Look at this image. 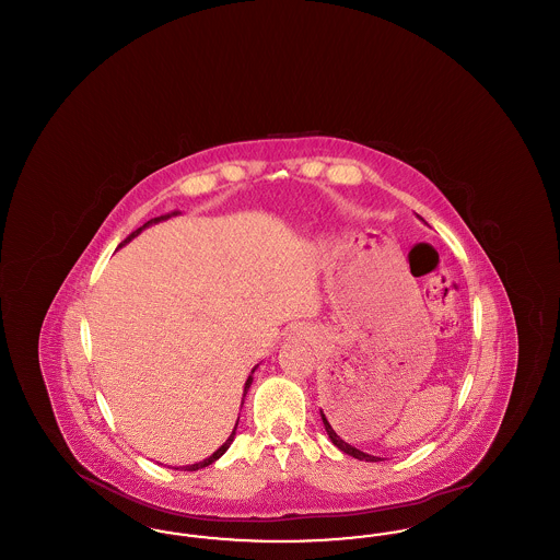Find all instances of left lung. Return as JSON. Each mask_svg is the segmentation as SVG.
Here are the masks:
<instances>
[{
	"instance_id": "left-lung-1",
	"label": "left lung",
	"mask_w": 560,
	"mask_h": 560,
	"mask_svg": "<svg viewBox=\"0 0 560 560\" xmlns=\"http://www.w3.org/2000/svg\"><path fill=\"white\" fill-rule=\"evenodd\" d=\"M320 411V420H323V427H325V432L329 434V439H331V443L340 450V452L347 453V455H352V457H357V459H365V462H382L377 455H370V453L361 452V450H357V447H352L350 443H347L342 436H340V428L336 424V420H334V416H325L323 413V409Z\"/></svg>"
}]
</instances>
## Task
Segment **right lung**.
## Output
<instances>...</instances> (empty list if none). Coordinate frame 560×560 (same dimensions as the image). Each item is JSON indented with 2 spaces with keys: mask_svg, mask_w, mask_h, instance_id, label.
I'll return each mask as SVG.
<instances>
[{
  "mask_svg": "<svg viewBox=\"0 0 560 560\" xmlns=\"http://www.w3.org/2000/svg\"><path fill=\"white\" fill-rule=\"evenodd\" d=\"M180 212H172V213H165V215H160V218H153V220H149V222H144L140 229H136L133 231L132 235H128V240L124 241V243H119V247L121 245H126V243H130V241L133 240V237H138L147 226H151V224H158V222H161V220H167V218H172V215H178ZM256 372V368L252 370V373ZM252 373L247 375V382H245V386H243V397L247 395V390H249V386H252V382H254V377H252ZM243 405V402H241ZM237 424H240V420H237ZM237 424H235V428H233V432H231V436L215 450V452L210 455V457H206L203 462H197V464H188V466H183V470H188V472H192V470H199V468H206V466H210V464H213L222 453L226 452L229 447H231V443L235 441V432H237ZM178 470V468H176Z\"/></svg>",
  "mask_w": 560,
  "mask_h": 560,
  "instance_id": "obj_1",
  "label": "right lung"
}]
</instances>
